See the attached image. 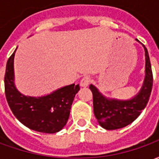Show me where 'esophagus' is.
I'll return each mask as SVG.
<instances>
[{
  "instance_id": "esophagus-1",
  "label": "esophagus",
  "mask_w": 159,
  "mask_h": 159,
  "mask_svg": "<svg viewBox=\"0 0 159 159\" xmlns=\"http://www.w3.org/2000/svg\"><path fill=\"white\" fill-rule=\"evenodd\" d=\"M90 82V77L89 76H84L82 78L81 82H80V86L81 87H87L89 84Z\"/></svg>"
}]
</instances>
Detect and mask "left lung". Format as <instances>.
Masks as SVG:
<instances>
[{
  "mask_svg": "<svg viewBox=\"0 0 159 159\" xmlns=\"http://www.w3.org/2000/svg\"><path fill=\"white\" fill-rule=\"evenodd\" d=\"M135 41L140 42L137 39ZM142 46L146 60L145 78L140 89L134 96L127 100L110 98L104 95L94 85L90 84L89 89L93 93V113L99 124L105 129L114 130L126 127L133 123L147 107L153 80L149 54L146 47Z\"/></svg>",
  "mask_w": 159,
  "mask_h": 159,
  "instance_id": "obj_1",
  "label": "left lung"
}]
</instances>
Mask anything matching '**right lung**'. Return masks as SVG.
<instances>
[{
    "mask_svg": "<svg viewBox=\"0 0 159 159\" xmlns=\"http://www.w3.org/2000/svg\"><path fill=\"white\" fill-rule=\"evenodd\" d=\"M9 58L6 66L5 93L13 115L30 129L46 134L57 133L66 126L79 84L59 88L42 96H30L20 93L15 85L14 56Z\"/></svg>",
    "mask_w": 159,
    "mask_h": 159,
    "instance_id": "add662e5",
    "label": "right lung"
}]
</instances>
